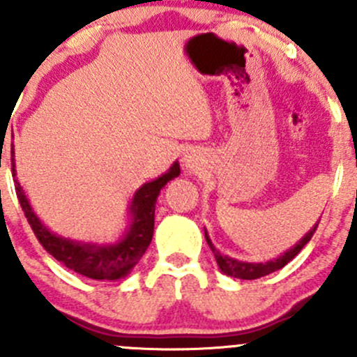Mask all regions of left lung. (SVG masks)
I'll list each match as a JSON object with an SVG mask.
<instances>
[{"mask_svg":"<svg viewBox=\"0 0 357 357\" xmlns=\"http://www.w3.org/2000/svg\"><path fill=\"white\" fill-rule=\"evenodd\" d=\"M318 225L319 222H316V225L311 228V231L305 233V236L301 240V242H297L294 247L289 248V250L283 252V255H280V257L273 259V261H268V262H243V261H238V259L228 257V255L221 254L218 248L212 245L207 231H205V240H207L208 247H211L212 254H214L215 261H218L219 269H221L225 275L233 276V278H240V280H257V278H262V276H266V275H271V273L278 271V269H282L283 266L289 264L291 259H294L295 255H297L298 252L304 248L305 243L311 240V236L314 235Z\"/></svg>","mask_w":357,"mask_h":357,"instance_id":"1","label":"left lung"}]
</instances>
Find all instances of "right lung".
<instances>
[{
    "label": "right lung",
    "instance_id": "obj_1",
    "mask_svg": "<svg viewBox=\"0 0 357 357\" xmlns=\"http://www.w3.org/2000/svg\"><path fill=\"white\" fill-rule=\"evenodd\" d=\"M12 172L15 178V160H13L12 149ZM181 169L178 162L172 164L165 174L158 176L153 181L145 183L132 197L131 205H129V221L128 231L122 235V238L109 245H100V243H86L75 242V240L63 238L56 233L50 231L41 219L36 215L25 197L22 186L15 179V192L17 199L20 202L25 218L34 231L36 238L39 240L45 250L50 255L67 266L72 271L86 276L91 280H109L115 282L119 278H124L131 273L143 257V254L149 248L153 236V222H155V204L160 190L167 185L171 179L178 178Z\"/></svg>",
    "mask_w": 357,
    "mask_h": 357
}]
</instances>
